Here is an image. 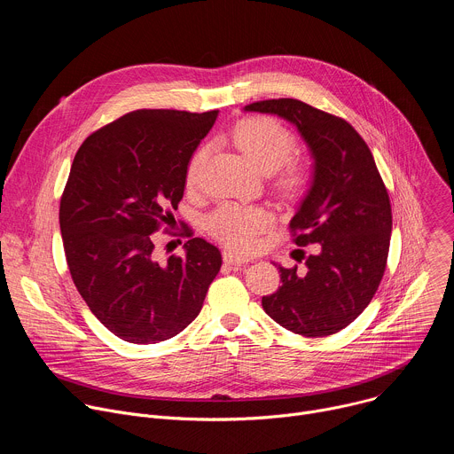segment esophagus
Listing matches in <instances>:
<instances>
[{
	"label": "esophagus",
	"mask_w": 454,
	"mask_h": 454,
	"mask_svg": "<svg viewBox=\"0 0 454 454\" xmlns=\"http://www.w3.org/2000/svg\"><path fill=\"white\" fill-rule=\"evenodd\" d=\"M223 261L230 266H242L247 262V258H244L242 254H237L235 251H230V249H224L223 253Z\"/></svg>",
	"instance_id": "obj_1"
}]
</instances>
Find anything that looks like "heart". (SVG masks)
Here are the masks:
<instances>
[{
    "label": "heart",
    "mask_w": 454,
    "mask_h": 454,
    "mask_svg": "<svg viewBox=\"0 0 454 454\" xmlns=\"http://www.w3.org/2000/svg\"><path fill=\"white\" fill-rule=\"evenodd\" d=\"M231 140L242 154L266 174L278 170L289 161L294 153V138L277 120L266 116H253L239 121L231 129ZM207 160V147L193 154L188 170V184H196L200 170ZM305 183V172L298 165L287 167L280 177L278 186L284 192H296ZM273 223L271 214L254 205L223 203L207 219L208 231L228 247L247 251L256 244V237L264 233Z\"/></svg>",
    "instance_id": "heart-1"
}]
</instances>
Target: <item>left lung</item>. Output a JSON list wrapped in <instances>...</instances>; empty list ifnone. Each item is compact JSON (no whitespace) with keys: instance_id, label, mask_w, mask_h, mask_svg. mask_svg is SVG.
<instances>
[{"instance_id":"left-lung-1","label":"left lung","mask_w":454,"mask_h":454,"mask_svg":"<svg viewBox=\"0 0 454 454\" xmlns=\"http://www.w3.org/2000/svg\"><path fill=\"white\" fill-rule=\"evenodd\" d=\"M244 111L293 123L312 158V177L291 230L294 244H319L305 270L278 264L282 286L262 307L284 329L331 336L366 309L386 270L392 207L373 156L356 129L296 98L253 102Z\"/></svg>"}]
</instances>
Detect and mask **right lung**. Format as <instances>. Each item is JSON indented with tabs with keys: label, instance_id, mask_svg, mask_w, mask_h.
Here are the masks:
<instances>
[{
	"label": "right lung",
	"instance_id": "1",
	"mask_svg": "<svg viewBox=\"0 0 454 454\" xmlns=\"http://www.w3.org/2000/svg\"><path fill=\"white\" fill-rule=\"evenodd\" d=\"M217 114L127 113L88 137L72 163L59 210L67 262L90 310L127 343H160L186 329L221 270V251L201 237L167 262L153 242L174 219L190 158Z\"/></svg>",
	"mask_w": 454,
	"mask_h": 454
}]
</instances>
